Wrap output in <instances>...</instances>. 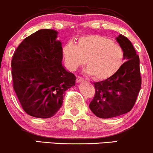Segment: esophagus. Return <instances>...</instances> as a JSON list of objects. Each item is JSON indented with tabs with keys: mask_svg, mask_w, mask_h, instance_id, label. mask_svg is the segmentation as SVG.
<instances>
[{
	"mask_svg": "<svg viewBox=\"0 0 153 153\" xmlns=\"http://www.w3.org/2000/svg\"><path fill=\"white\" fill-rule=\"evenodd\" d=\"M84 79L81 76H76V82L77 83H79V82H84Z\"/></svg>",
	"mask_w": 153,
	"mask_h": 153,
	"instance_id": "34e87169",
	"label": "esophagus"
}]
</instances>
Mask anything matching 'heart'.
<instances>
[{
	"label": "heart",
	"instance_id": "obj_1",
	"mask_svg": "<svg viewBox=\"0 0 153 153\" xmlns=\"http://www.w3.org/2000/svg\"><path fill=\"white\" fill-rule=\"evenodd\" d=\"M63 55L67 67L75 70L85 62V72L97 79L112 76L119 69L123 52L111 39L99 35L80 37L76 44L68 43L63 48Z\"/></svg>",
	"mask_w": 153,
	"mask_h": 153
}]
</instances>
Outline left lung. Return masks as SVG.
Masks as SVG:
<instances>
[{
    "instance_id": "1",
    "label": "left lung",
    "mask_w": 153,
    "mask_h": 153,
    "mask_svg": "<svg viewBox=\"0 0 153 153\" xmlns=\"http://www.w3.org/2000/svg\"><path fill=\"white\" fill-rule=\"evenodd\" d=\"M123 51L125 63L112 76L94 82L95 96L89 108L103 119L116 117L132 109L141 88L140 59L132 43L120 34L116 38Z\"/></svg>"
}]
</instances>
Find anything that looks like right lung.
<instances>
[{
    "label": "right lung",
    "mask_w": 153,
    "mask_h": 153,
    "mask_svg": "<svg viewBox=\"0 0 153 153\" xmlns=\"http://www.w3.org/2000/svg\"><path fill=\"white\" fill-rule=\"evenodd\" d=\"M58 32L41 29L26 37L11 61L13 89L23 110L37 118L53 117L62 107L64 92L76 76L62 64Z\"/></svg>",
    "instance_id": "1"
}]
</instances>
